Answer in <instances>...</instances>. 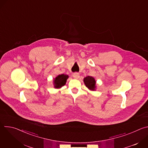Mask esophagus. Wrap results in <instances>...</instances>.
<instances>
[{"label":"esophagus","instance_id":"esophagus-1","mask_svg":"<svg viewBox=\"0 0 148 148\" xmlns=\"http://www.w3.org/2000/svg\"><path fill=\"white\" fill-rule=\"evenodd\" d=\"M73 76L74 78H78L79 77V74L78 73H73Z\"/></svg>","mask_w":148,"mask_h":148}]
</instances>
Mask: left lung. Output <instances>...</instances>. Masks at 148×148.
<instances>
[{"label": "left lung", "instance_id": "1", "mask_svg": "<svg viewBox=\"0 0 148 148\" xmlns=\"http://www.w3.org/2000/svg\"><path fill=\"white\" fill-rule=\"evenodd\" d=\"M84 84H86V87L91 90H94L95 88V79L91 76H87L84 79Z\"/></svg>", "mask_w": 148, "mask_h": 148}]
</instances>
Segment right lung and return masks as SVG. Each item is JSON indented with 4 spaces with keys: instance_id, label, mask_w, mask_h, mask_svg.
I'll return each instance as SVG.
<instances>
[{
    "instance_id": "obj_1",
    "label": "right lung",
    "mask_w": 148,
    "mask_h": 148,
    "mask_svg": "<svg viewBox=\"0 0 148 148\" xmlns=\"http://www.w3.org/2000/svg\"><path fill=\"white\" fill-rule=\"evenodd\" d=\"M69 78V76L65 74H61L58 75L54 80V87L56 88H61L64 86L67 81V79Z\"/></svg>"
}]
</instances>
